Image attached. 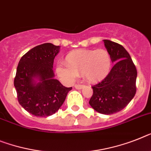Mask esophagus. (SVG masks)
<instances>
[{
  "label": "esophagus",
  "instance_id": "1",
  "mask_svg": "<svg viewBox=\"0 0 151 151\" xmlns=\"http://www.w3.org/2000/svg\"><path fill=\"white\" fill-rule=\"evenodd\" d=\"M83 87H84V85H83V84H75L74 85V87L76 89H81Z\"/></svg>",
  "mask_w": 151,
  "mask_h": 151
}]
</instances>
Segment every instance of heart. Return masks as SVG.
Listing matches in <instances>:
<instances>
[{"label":"heart","mask_w":151,"mask_h":151,"mask_svg":"<svg viewBox=\"0 0 151 151\" xmlns=\"http://www.w3.org/2000/svg\"><path fill=\"white\" fill-rule=\"evenodd\" d=\"M65 66L58 65L56 73L67 83L83 75L87 81L95 83L104 79L111 69L112 58L105 49L76 50L65 57Z\"/></svg>","instance_id":"heart-1"}]
</instances>
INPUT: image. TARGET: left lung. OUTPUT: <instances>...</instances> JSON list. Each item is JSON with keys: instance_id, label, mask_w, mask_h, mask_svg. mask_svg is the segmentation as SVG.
Wrapping results in <instances>:
<instances>
[{"instance_id": "1", "label": "left lung", "mask_w": 151, "mask_h": 151, "mask_svg": "<svg viewBox=\"0 0 151 151\" xmlns=\"http://www.w3.org/2000/svg\"><path fill=\"white\" fill-rule=\"evenodd\" d=\"M104 42L112 61L116 63L104 79L92 86L93 95L89 104L97 112L113 114L123 110L134 97L137 71L122 45L109 40Z\"/></svg>"}]
</instances>
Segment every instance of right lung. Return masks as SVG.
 Wrapping results in <instances>:
<instances>
[{"instance_id": "add662e5", "label": "right lung", "mask_w": 151, "mask_h": 151, "mask_svg": "<svg viewBox=\"0 0 151 151\" xmlns=\"http://www.w3.org/2000/svg\"><path fill=\"white\" fill-rule=\"evenodd\" d=\"M60 47L45 43L30 49L21 58L14 78L19 104L31 114L48 116L64 104L72 87H66L54 79V59ZM34 77L40 82L35 84Z\"/></svg>"}]
</instances>
